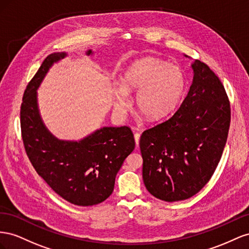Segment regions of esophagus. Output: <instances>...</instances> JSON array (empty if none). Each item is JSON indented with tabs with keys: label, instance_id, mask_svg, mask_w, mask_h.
I'll list each match as a JSON object with an SVG mask.
<instances>
[{
	"label": "esophagus",
	"instance_id": "1",
	"mask_svg": "<svg viewBox=\"0 0 249 249\" xmlns=\"http://www.w3.org/2000/svg\"><path fill=\"white\" fill-rule=\"evenodd\" d=\"M140 137H141V134L140 133H134V141H136V145H137V147L139 146V143H140Z\"/></svg>",
	"mask_w": 249,
	"mask_h": 249
}]
</instances>
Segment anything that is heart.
Returning a JSON list of instances; mask_svg holds the SVG:
<instances>
[{
    "instance_id": "heart-1",
    "label": "heart",
    "mask_w": 249,
    "mask_h": 249,
    "mask_svg": "<svg viewBox=\"0 0 249 249\" xmlns=\"http://www.w3.org/2000/svg\"><path fill=\"white\" fill-rule=\"evenodd\" d=\"M186 78L182 70L153 57L134 61L121 77L120 89L113 91L115 110L125 113L130 103L127 95L136 94V106L150 121H159L171 113L181 101Z\"/></svg>"
}]
</instances>
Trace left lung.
<instances>
[{
    "mask_svg": "<svg viewBox=\"0 0 249 249\" xmlns=\"http://www.w3.org/2000/svg\"><path fill=\"white\" fill-rule=\"evenodd\" d=\"M191 67L193 81L179 109L140 140L145 187L167 202L188 199L207 184L230 129V102L221 81L199 60Z\"/></svg>",
    "mask_w": 249,
    "mask_h": 249,
    "instance_id": "left-lung-1",
    "label": "left lung"
}]
</instances>
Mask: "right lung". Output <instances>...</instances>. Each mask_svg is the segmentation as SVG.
Here are the masks:
<instances>
[{
	"label": "right lung",
	"mask_w": 249,
	"mask_h": 249,
	"mask_svg": "<svg viewBox=\"0 0 249 249\" xmlns=\"http://www.w3.org/2000/svg\"><path fill=\"white\" fill-rule=\"evenodd\" d=\"M95 52L88 50L85 54ZM66 52L50 54L27 85L20 106L22 137L32 166L56 194L67 201L89 207L110 196L115 179L136 143L129 127H101L78 141L56 138L41 119L37 89L54 63Z\"/></svg>",
	"instance_id": "obj_1"
}]
</instances>
